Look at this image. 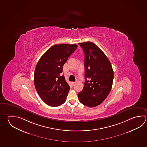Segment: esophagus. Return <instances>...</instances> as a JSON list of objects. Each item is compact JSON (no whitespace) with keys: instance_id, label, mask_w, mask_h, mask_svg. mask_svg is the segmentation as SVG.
<instances>
[{"instance_id":"esophagus-1","label":"esophagus","mask_w":147,"mask_h":147,"mask_svg":"<svg viewBox=\"0 0 147 147\" xmlns=\"http://www.w3.org/2000/svg\"><path fill=\"white\" fill-rule=\"evenodd\" d=\"M72 85H73V86H74V85H75V84H76V83H75V82H72Z\"/></svg>"}]
</instances>
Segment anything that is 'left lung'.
Here are the masks:
<instances>
[{"label":"left lung","mask_w":147,"mask_h":147,"mask_svg":"<svg viewBox=\"0 0 147 147\" xmlns=\"http://www.w3.org/2000/svg\"><path fill=\"white\" fill-rule=\"evenodd\" d=\"M85 54V82L78 94L80 102L88 107L100 105L111 91L113 70L111 63L102 51L90 42L78 43Z\"/></svg>","instance_id":"1"}]
</instances>
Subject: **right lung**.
Segmentation results:
<instances>
[{"mask_svg": "<svg viewBox=\"0 0 147 147\" xmlns=\"http://www.w3.org/2000/svg\"><path fill=\"white\" fill-rule=\"evenodd\" d=\"M78 47L76 44H58L50 47L36 65L34 82L36 91L47 105L58 107L67 99L69 87L63 66Z\"/></svg>", "mask_w": 147, "mask_h": 147, "instance_id": "add662e5", "label": "right lung"}]
</instances>
